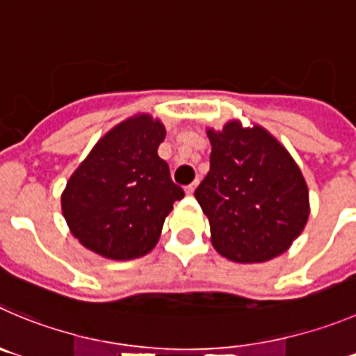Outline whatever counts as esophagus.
Wrapping results in <instances>:
<instances>
[{
	"mask_svg": "<svg viewBox=\"0 0 356 356\" xmlns=\"http://www.w3.org/2000/svg\"><path fill=\"white\" fill-rule=\"evenodd\" d=\"M195 189H197V182H193V184H189V186H186V195H188V197H191V195L195 193Z\"/></svg>",
	"mask_w": 356,
	"mask_h": 356,
	"instance_id": "34e87169",
	"label": "esophagus"
}]
</instances>
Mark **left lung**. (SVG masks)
Returning a JSON list of instances; mask_svg holds the SVG:
<instances>
[{"mask_svg":"<svg viewBox=\"0 0 356 356\" xmlns=\"http://www.w3.org/2000/svg\"><path fill=\"white\" fill-rule=\"evenodd\" d=\"M211 168L195 198L211 242L235 264H264L290 249L309 219V189L297 161L260 124L232 119L207 128Z\"/></svg>","mask_w":356,"mask_h":356,"instance_id":"left-lung-1","label":"left lung"}]
</instances>
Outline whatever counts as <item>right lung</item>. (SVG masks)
<instances>
[{
	"label": "right lung",
	"mask_w": 356,
	"mask_h": 356,
	"mask_svg": "<svg viewBox=\"0 0 356 356\" xmlns=\"http://www.w3.org/2000/svg\"><path fill=\"white\" fill-rule=\"evenodd\" d=\"M167 129L151 114H135L95 144L61 193L70 232L108 260H133L158 244L165 218L184 197L158 147Z\"/></svg>",
	"instance_id": "obj_1"
}]
</instances>
